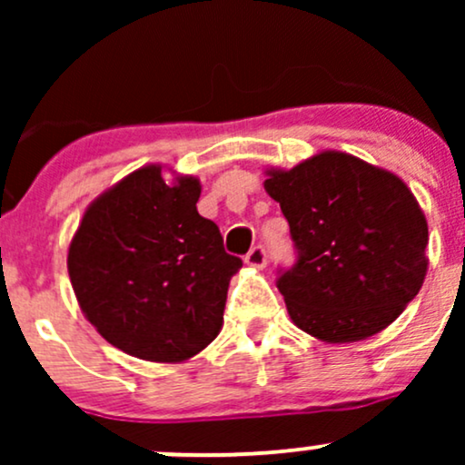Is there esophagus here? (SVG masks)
Returning a JSON list of instances; mask_svg holds the SVG:
<instances>
[{
  "instance_id": "obj_1",
  "label": "esophagus",
  "mask_w": 465,
  "mask_h": 465,
  "mask_svg": "<svg viewBox=\"0 0 465 465\" xmlns=\"http://www.w3.org/2000/svg\"><path fill=\"white\" fill-rule=\"evenodd\" d=\"M244 262H247V266H251V269H264L266 262V251L262 244H258V247H253L247 253V258H244Z\"/></svg>"
}]
</instances>
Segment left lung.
I'll return each instance as SVG.
<instances>
[{
    "instance_id": "obj_1",
    "label": "left lung",
    "mask_w": 465,
    "mask_h": 465,
    "mask_svg": "<svg viewBox=\"0 0 465 465\" xmlns=\"http://www.w3.org/2000/svg\"><path fill=\"white\" fill-rule=\"evenodd\" d=\"M264 174L297 249L277 280L292 323L325 343H354L396 322L429 269V225L409 185L341 151Z\"/></svg>"
}]
</instances>
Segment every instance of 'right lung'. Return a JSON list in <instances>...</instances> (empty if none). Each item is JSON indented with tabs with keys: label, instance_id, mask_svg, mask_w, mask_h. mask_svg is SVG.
<instances>
[{
	"label": "right lung",
	"instance_id": "right-lung-1",
	"mask_svg": "<svg viewBox=\"0 0 465 465\" xmlns=\"http://www.w3.org/2000/svg\"><path fill=\"white\" fill-rule=\"evenodd\" d=\"M148 163L89 203L67 251L84 319L124 354L183 362L223 328L227 288L242 260L196 212L201 181Z\"/></svg>",
	"mask_w": 465,
	"mask_h": 465
}]
</instances>
